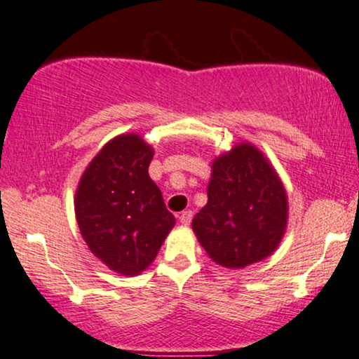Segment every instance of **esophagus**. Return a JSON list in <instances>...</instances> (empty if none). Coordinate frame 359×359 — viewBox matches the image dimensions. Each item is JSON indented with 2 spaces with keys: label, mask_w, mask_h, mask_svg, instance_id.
<instances>
[{
  "label": "esophagus",
  "mask_w": 359,
  "mask_h": 359,
  "mask_svg": "<svg viewBox=\"0 0 359 359\" xmlns=\"http://www.w3.org/2000/svg\"><path fill=\"white\" fill-rule=\"evenodd\" d=\"M178 218H180V223L183 224V226H188V224L191 223V219H193V211H189V210L183 211V213L178 216Z\"/></svg>",
  "instance_id": "1"
}]
</instances>
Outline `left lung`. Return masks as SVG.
Masks as SVG:
<instances>
[{
	"label": "left lung",
	"mask_w": 359,
	"mask_h": 359,
	"mask_svg": "<svg viewBox=\"0 0 359 359\" xmlns=\"http://www.w3.org/2000/svg\"><path fill=\"white\" fill-rule=\"evenodd\" d=\"M286 224L285 184L261 149L246 141L213 159L208 203L191 226L215 263L240 269L268 258Z\"/></svg>",
	"instance_id": "obj_1"
}]
</instances>
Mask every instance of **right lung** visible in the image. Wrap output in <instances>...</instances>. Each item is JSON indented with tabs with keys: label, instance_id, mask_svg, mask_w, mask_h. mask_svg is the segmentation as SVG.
<instances>
[{
	"label": "right lung",
	"instance_id": "obj_1",
	"mask_svg": "<svg viewBox=\"0 0 359 359\" xmlns=\"http://www.w3.org/2000/svg\"><path fill=\"white\" fill-rule=\"evenodd\" d=\"M153 154L136 133L114 136L86 166L74 194L83 240L123 276L144 271L176 223L148 175Z\"/></svg>",
	"mask_w": 359,
	"mask_h": 359
}]
</instances>
